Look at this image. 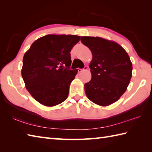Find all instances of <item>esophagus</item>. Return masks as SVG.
I'll use <instances>...</instances> for the list:
<instances>
[{"label":"esophagus","instance_id":"1","mask_svg":"<svg viewBox=\"0 0 152 152\" xmlns=\"http://www.w3.org/2000/svg\"><path fill=\"white\" fill-rule=\"evenodd\" d=\"M86 70H88V66H85L84 68H83V69H78V72H82V71Z\"/></svg>","mask_w":152,"mask_h":152}]
</instances>
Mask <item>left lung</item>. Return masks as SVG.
Segmentation results:
<instances>
[{
    "mask_svg": "<svg viewBox=\"0 0 152 152\" xmlns=\"http://www.w3.org/2000/svg\"><path fill=\"white\" fill-rule=\"evenodd\" d=\"M93 58L89 64L91 79L85 83L90 101L102 106L116 102L129 84L133 66L128 53L120 45L101 37H81Z\"/></svg>",
    "mask_w": 152,
    "mask_h": 152,
    "instance_id": "obj_1",
    "label": "left lung"
}]
</instances>
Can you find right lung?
<instances>
[{
  "label": "right lung",
  "instance_id": "right-lung-1",
  "mask_svg": "<svg viewBox=\"0 0 152 152\" xmlns=\"http://www.w3.org/2000/svg\"><path fill=\"white\" fill-rule=\"evenodd\" d=\"M80 36L48 34L32 44L23 59L21 76L32 96L44 106L65 101L78 69L71 70L70 51Z\"/></svg>",
  "mask_w": 152,
  "mask_h": 152
}]
</instances>
